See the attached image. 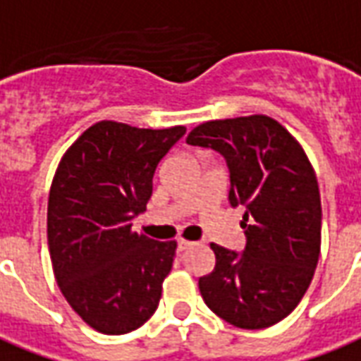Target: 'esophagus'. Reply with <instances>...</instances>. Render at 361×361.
<instances>
[{
	"mask_svg": "<svg viewBox=\"0 0 361 361\" xmlns=\"http://www.w3.org/2000/svg\"><path fill=\"white\" fill-rule=\"evenodd\" d=\"M195 243H191V241H188V239H180V241H178V250H180V252H183V250H188L189 247H193Z\"/></svg>",
	"mask_w": 361,
	"mask_h": 361,
	"instance_id": "esophagus-1",
	"label": "esophagus"
}]
</instances>
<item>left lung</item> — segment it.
Here are the masks:
<instances>
[{
  "mask_svg": "<svg viewBox=\"0 0 361 361\" xmlns=\"http://www.w3.org/2000/svg\"><path fill=\"white\" fill-rule=\"evenodd\" d=\"M189 145L210 147L229 168V202L247 212L243 255L212 243L216 266L199 279L216 316L241 329L287 317L308 290L322 247V199L300 143L266 114L210 120L189 132Z\"/></svg>",
  "mask_w": 361,
  "mask_h": 361,
  "instance_id": "left-lung-1",
  "label": "left lung"
}]
</instances>
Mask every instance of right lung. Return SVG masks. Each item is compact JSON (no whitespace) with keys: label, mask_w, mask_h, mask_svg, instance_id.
I'll list each match as a JSON object with an SVG mask.
<instances>
[{"label":"right lung","mask_w":361,"mask_h":361,"mask_svg":"<svg viewBox=\"0 0 361 361\" xmlns=\"http://www.w3.org/2000/svg\"><path fill=\"white\" fill-rule=\"evenodd\" d=\"M185 133L101 120L59 162L47 202V245L59 289L90 327L124 335L153 316L176 241L135 233L159 162Z\"/></svg>","instance_id":"add662e5"}]
</instances>
